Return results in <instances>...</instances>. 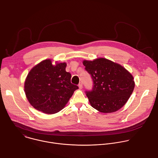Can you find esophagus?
Segmentation results:
<instances>
[{"label":"esophagus","mask_w":158,"mask_h":158,"mask_svg":"<svg viewBox=\"0 0 158 158\" xmlns=\"http://www.w3.org/2000/svg\"><path fill=\"white\" fill-rule=\"evenodd\" d=\"M78 86H79V88L80 89H82V82H80V83L79 84Z\"/></svg>","instance_id":"1"}]
</instances>
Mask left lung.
Returning <instances> with one entry per match:
<instances>
[{
    "instance_id": "obj_1",
    "label": "left lung",
    "mask_w": 158,
    "mask_h": 158,
    "mask_svg": "<svg viewBox=\"0 0 158 158\" xmlns=\"http://www.w3.org/2000/svg\"><path fill=\"white\" fill-rule=\"evenodd\" d=\"M83 64L94 82L92 90L85 91L91 106L103 113L121 109L134 89L132 74L121 65L103 58L84 60Z\"/></svg>"
}]
</instances>
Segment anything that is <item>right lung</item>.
I'll use <instances>...</instances> for the list:
<instances>
[{
  "label": "right lung",
  "instance_id": "1",
  "mask_svg": "<svg viewBox=\"0 0 158 158\" xmlns=\"http://www.w3.org/2000/svg\"><path fill=\"white\" fill-rule=\"evenodd\" d=\"M66 63L45 60L28 73L24 92L30 104L37 110L54 114L61 110L78 86L71 84V75L66 71Z\"/></svg>",
  "mask_w": 158,
  "mask_h": 158
}]
</instances>
